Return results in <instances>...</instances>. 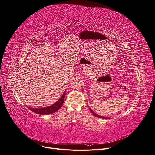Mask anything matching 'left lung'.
<instances>
[{"instance_id": "8db88e82", "label": "left lung", "mask_w": 155, "mask_h": 155, "mask_svg": "<svg viewBox=\"0 0 155 155\" xmlns=\"http://www.w3.org/2000/svg\"><path fill=\"white\" fill-rule=\"evenodd\" d=\"M89 109H90V110H91V111L92 113V114H93V115L94 116H96V117H99V118H101V119H110V117H104V116H99V115H98V114H96L95 113H94V111H93V110L89 107Z\"/></svg>"}]
</instances>
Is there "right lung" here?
Returning <instances> with one entry per match:
<instances>
[{
  "mask_svg": "<svg viewBox=\"0 0 155 155\" xmlns=\"http://www.w3.org/2000/svg\"><path fill=\"white\" fill-rule=\"evenodd\" d=\"M65 92H66L63 93L61 97L57 102H56L54 104H53L50 106L46 107L44 108H31V107H28V108H29L30 110H31V111L41 115H46V114L54 113L57 111H58L61 108L63 103L64 102V96L66 94Z\"/></svg>",
  "mask_w": 155,
  "mask_h": 155,
  "instance_id": "obj_1",
  "label": "right lung"
}]
</instances>
